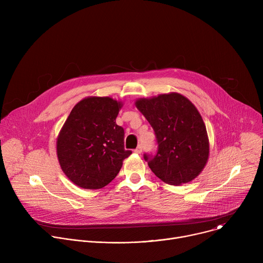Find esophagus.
Masks as SVG:
<instances>
[{
	"label": "esophagus",
	"instance_id": "34e87169",
	"mask_svg": "<svg viewBox=\"0 0 263 263\" xmlns=\"http://www.w3.org/2000/svg\"><path fill=\"white\" fill-rule=\"evenodd\" d=\"M134 152H135L136 154H140V153L142 152V145L139 144V145L134 149Z\"/></svg>",
	"mask_w": 263,
	"mask_h": 263
}]
</instances>
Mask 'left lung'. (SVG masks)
I'll use <instances>...</instances> for the list:
<instances>
[{
  "instance_id": "left-lung-1",
  "label": "left lung",
  "mask_w": 263,
  "mask_h": 263,
  "mask_svg": "<svg viewBox=\"0 0 263 263\" xmlns=\"http://www.w3.org/2000/svg\"><path fill=\"white\" fill-rule=\"evenodd\" d=\"M135 105L156 136V153L143 154L149 168L171 185L194 180L209 156L206 127L195 105L175 92L140 99Z\"/></svg>"
}]
</instances>
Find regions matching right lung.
<instances>
[{
	"label": "right lung",
	"instance_id": "right-lung-1",
	"mask_svg": "<svg viewBox=\"0 0 263 263\" xmlns=\"http://www.w3.org/2000/svg\"><path fill=\"white\" fill-rule=\"evenodd\" d=\"M122 104L111 98L91 97L72 108L57 139V155L67 178L86 190H99L119 174L125 149L124 128L116 119Z\"/></svg>",
	"mask_w": 263,
	"mask_h": 263
}]
</instances>
